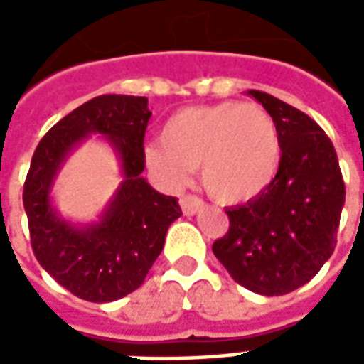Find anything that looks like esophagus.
<instances>
[{
    "label": "esophagus",
    "mask_w": 364,
    "mask_h": 364,
    "mask_svg": "<svg viewBox=\"0 0 364 364\" xmlns=\"http://www.w3.org/2000/svg\"><path fill=\"white\" fill-rule=\"evenodd\" d=\"M179 203H181L183 213L187 214V216H193V214L200 213L205 208V203L198 197H195V195H185Z\"/></svg>",
    "instance_id": "34e87169"
}]
</instances>
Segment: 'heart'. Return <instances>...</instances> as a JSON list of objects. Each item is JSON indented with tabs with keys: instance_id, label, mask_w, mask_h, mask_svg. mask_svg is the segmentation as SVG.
Returning <instances> with one entry per match:
<instances>
[{
	"instance_id": "heart-1",
	"label": "heart",
	"mask_w": 364,
	"mask_h": 364,
	"mask_svg": "<svg viewBox=\"0 0 364 364\" xmlns=\"http://www.w3.org/2000/svg\"><path fill=\"white\" fill-rule=\"evenodd\" d=\"M146 161L171 187H181L198 167L210 197L237 205L261 195L277 177L281 134L273 117L255 103L189 107L167 119L161 142L146 148Z\"/></svg>"
}]
</instances>
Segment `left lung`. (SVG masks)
<instances>
[{
    "mask_svg": "<svg viewBox=\"0 0 364 364\" xmlns=\"http://www.w3.org/2000/svg\"><path fill=\"white\" fill-rule=\"evenodd\" d=\"M277 122L281 166L267 189L226 208L228 234L213 252L252 292L281 296L300 289L331 257L345 205V183L328 134L308 114L250 90Z\"/></svg>",
    "mask_w": 364,
    "mask_h": 364,
    "instance_id": "obj_1",
    "label": "left lung"
}]
</instances>
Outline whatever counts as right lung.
<instances>
[{"instance_id": "add662e5", "label": "right lung", "mask_w": 364, "mask_h": 364, "mask_svg": "<svg viewBox=\"0 0 364 364\" xmlns=\"http://www.w3.org/2000/svg\"><path fill=\"white\" fill-rule=\"evenodd\" d=\"M150 117L146 97L99 95L56 122L33 154L23 189L31 245L44 271L77 298L112 302L134 292L181 216L177 198L142 177ZM91 134L115 150L123 183L99 221L75 227L59 216L50 193L67 156Z\"/></svg>"}]
</instances>
